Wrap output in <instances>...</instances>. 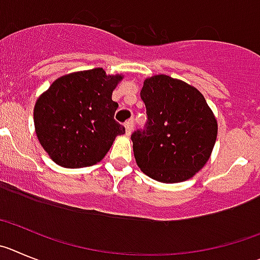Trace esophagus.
<instances>
[{
    "label": "esophagus",
    "instance_id": "1",
    "mask_svg": "<svg viewBox=\"0 0 260 260\" xmlns=\"http://www.w3.org/2000/svg\"><path fill=\"white\" fill-rule=\"evenodd\" d=\"M124 127H125V135L129 136L131 133H132V129H133V120H132V119H129V120L125 121Z\"/></svg>",
    "mask_w": 260,
    "mask_h": 260
}]
</instances>
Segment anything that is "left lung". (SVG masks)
Wrapping results in <instances>:
<instances>
[{
  "label": "left lung",
  "instance_id": "8db88e82",
  "mask_svg": "<svg viewBox=\"0 0 260 260\" xmlns=\"http://www.w3.org/2000/svg\"><path fill=\"white\" fill-rule=\"evenodd\" d=\"M140 94L147 121L144 131L131 136L137 166L166 184L193 177L209 160L217 136V121L202 93L167 75H155L145 79Z\"/></svg>",
  "mask_w": 260,
  "mask_h": 260
}]
</instances>
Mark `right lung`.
I'll return each instance as SVG.
<instances>
[{
    "mask_svg": "<svg viewBox=\"0 0 260 260\" xmlns=\"http://www.w3.org/2000/svg\"><path fill=\"white\" fill-rule=\"evenodd\" d=\"M123 75L104 69L72 72L57 79L37 98L34 110L37 139L58 166L81 168L101 162L125 128L114 119L113 90Z\"/></svg>",
    "mask_w": 260,
    "mask_h": 260,
    "instance_id": "right-lung-1",
    "label": "right lung"
}]
</instances>
